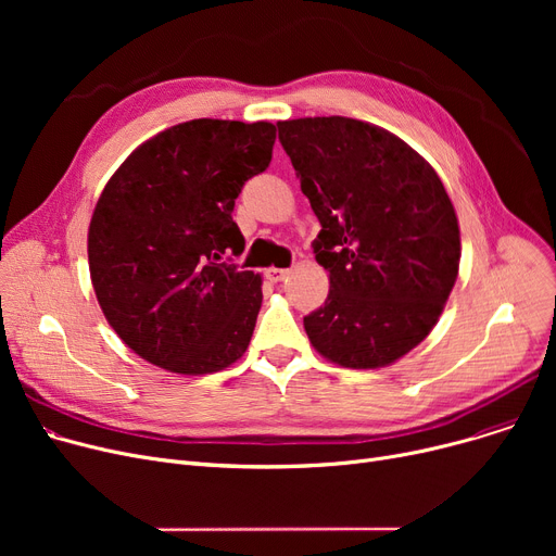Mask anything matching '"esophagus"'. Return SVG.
Masks as SVG:
<instances>
[{
  "instance_id": "obj_1",
  "label": "esophagus",
  "mask_w": 556,
  "mask_h": 556,
  "mask_svg": "<svg viewBox=\"0 0 556 556\" xmlns=\"http://www.w3.org/2000/svg\"><path fill=\"white\" fill-rule=\"evenodd\" d=\"M288 275H290L288 268H268V270H266V277H268L270 281H283Z\"/></svg>"
}]
</instances>
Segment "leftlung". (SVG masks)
I'll list each match as a JSON object with an SVG mask.
<instances>
[{"mask_svg":"<svg viewBox=\"0 0 556 556\" xmlns=\"http://www.w3.org/2000/svg\"><path fill=\"white\" fill-rule=\"evenodd\" d=\"M319 229L325 306L304 317L319 354L352 369L386 367L434 327L459 268L453 202L432 166L396 135L346 116L279 122Z\"/></svg>","mask_w":556,"mask_h":556,"instance_id":"1","label":"left lung"}]
</instances>
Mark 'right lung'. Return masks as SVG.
Wrapping results in <instances>:
<instances>
[{"mask_svg": "<svg viewBox=\"0 0 556 556\" xmlns=\"http://www.w3.org/2000/svg\"><path fill=\"white\" fill-rule=\"evenodd\" d=\"M277 128L193 119L143 141L105 185L87 233L97 300L137 356L175 374L237 363L261 277L223 261L245 241L231 212L268 168Z\"/></svg>", "mask_w": 556, "mask_h": 556, "instance_id": "right-lung-1", "label": "right lung"}]
</instances>
